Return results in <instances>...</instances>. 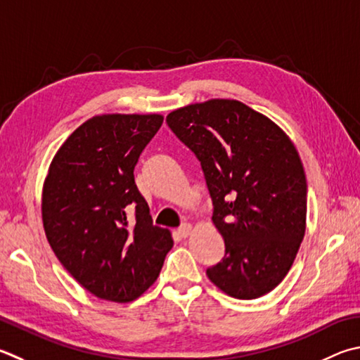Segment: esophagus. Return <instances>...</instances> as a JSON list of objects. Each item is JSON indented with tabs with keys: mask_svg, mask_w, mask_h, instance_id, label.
Here are the masks:
<instances>
[{
	"mask_svg": "<svg viewBox=\"0 0 360 360\" xmlns=\"http://www.w3.org/2000/svg\"><path fill=\"white\" fill-rule=\"evenodd\" d=\"M191 233H192V226L188 225V224H184V225H182V226L179 228V230H178L179 238H184V239L191 236Z\"/></svg>",
	"mask_w": 360,
	"mask_h": 360,
	"instance_id": "1",
	"label": "esophagus"
}]
</instances>
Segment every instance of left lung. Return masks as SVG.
Wrapping results in <instances>:
<instances>
[{"label":"left lung","mask_w":360,"mask_h":360,"mask_svg":"<svg viewBox=\"0 0 360 360\" xmlns=\"http://www.w3.org/2000/svg\"><path fill=\"white\" fill-rule=\"evenodd\" d=\"M167 124L200 160L225 240V257L206 276L231 297L264 296L288 274L305 234L297 149L269 117L233 99L178 108Z\"/></svg>","instance_id":"8db88e82"}]
</instances>
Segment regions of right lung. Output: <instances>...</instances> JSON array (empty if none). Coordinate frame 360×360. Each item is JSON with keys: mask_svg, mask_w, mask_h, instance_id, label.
Listing matches in <instances>:
<instances>
[{"mask_svg": "<svg viewBox=\"0 0 360 360\" xmlns=\"http://www.w3.org/2000/svg\"><path fill=\"white\" fill-rule=\"evenodd\" d=\"M162 122V115L93 116L58 149L44 182L42 221L56 258L84 290L112 302L141 296L173 247L134 178Z\"/></svg>", "mask_w": 360, "mask_h": 360, "instance_id": "add662e5", "label": "right lung"}]
</instances>
